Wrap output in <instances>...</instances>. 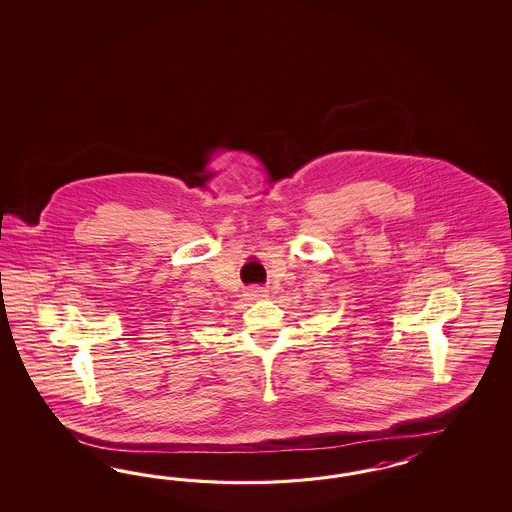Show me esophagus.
Instances as JSON below:
<instances>
[{"label": "esophagus", "mask_w": 512, "mask_h": 512, "mask_svg": "<svg viewBox=\"0 0 512 512\" xmlns=\"http://www.w3.org/2000/svg\"><path fill=\"white\" fill-rule=\"evenodd\" d=\"M248 296L249 298H253V300H261V298H264L266 296V289L264 287H251V289H248Z\"/></svg>", "instance_id": "34e87169"}]
</instances>
